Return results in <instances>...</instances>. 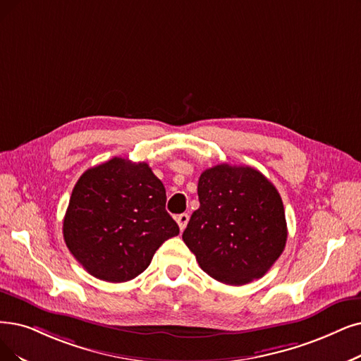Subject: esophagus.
<instances>
[{
	"label": "esophagus",
	"mask_w": 361,
	"mask_h": 361,
	"mask_svg": "<svg viewBox=\"0 0 361 361\" xmlns=\"http://www.w3.org/2000/svg\"><path fill=\"white\" fill-rule=\"evenodd\" d=\"M188 221H190V216L186 213H182V214L176 216V222H178L180 231H183L186 228V225H188Z\"/></svg>",
	"instance_id": "esophagus-1"
}]
</instances>
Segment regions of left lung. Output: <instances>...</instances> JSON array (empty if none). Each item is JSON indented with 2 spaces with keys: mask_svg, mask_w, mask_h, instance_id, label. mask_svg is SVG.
Instances as JSON below:
<instances>
[{
  "mask_svg": "<svg viewBox=\"0 0 361 361\" xmlns=\"http://www.w3.org/2000/svg\"><path fill=\"white\" fill-rule=\"evenodd\" d=\"M198 200L182 238L201 269L231 286L265 276L287 240L276 186L253 167L219 164L201 173Z\"/></svg>",
  "mask_w": 361,
  "mask_h": 361,
  "instance_id": "1",
  "label": "left lung"
}]
</instances>
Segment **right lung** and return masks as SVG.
<instances>
[{"mask_svg":"<svg viewBox=\"0 0 361 361\" xmlns=\"http://www.w3.org/2000/svg\"><path fill=\"white\" fill-rule=\"evenodd\" d=\"M166 188L147 163L114 157L85 170L63 219L69 252L93 277L123 283L145 271L157 249L179 234Z\"/></svg>","mask_w":361,"mask_h":361,"instance_id":"add662e5","label":"right lung"}]
</instances>
